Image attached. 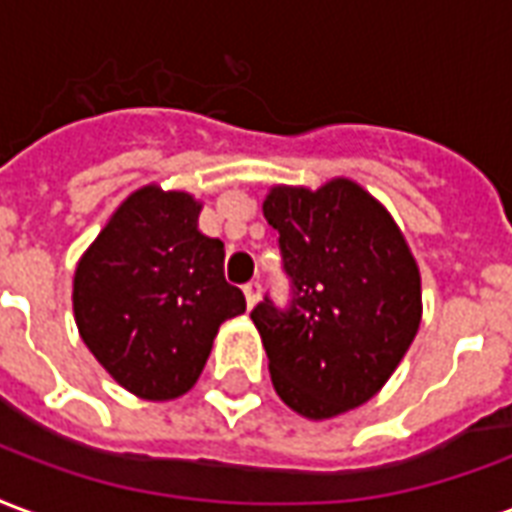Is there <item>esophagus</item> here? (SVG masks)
<instances>
[{
    "mask_svg": "<svg viewBox=\"0 0 512 512\" xmlns=\"http://www.w3.org/2000/svg\"><path fill=\"white\" fill-rule=\"evenodd\" d=\"M242 292H245V300H248V308H253L261 297V283L259 281H251L242 286Z\"/></svg>",
    "mask_w": 512,
    "mask_h": 512,
    "instance_id": "esophagus-1",
    "label": "esophagus"
}]
</instances>
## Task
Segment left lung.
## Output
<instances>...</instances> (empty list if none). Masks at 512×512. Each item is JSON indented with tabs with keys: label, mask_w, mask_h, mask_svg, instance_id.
Returning a JSON list of instances; mask_svg holds the SVG:
<instances>
[{
	"label": "left lung",
	"mask_w": 512,
	"mask_h": 512,
	"mask_svg": "<svg viewBox=\"0 0 512 512\" xmlns=\"http://www.w3.org/2000/svg\"><path fill=\"white\" fill-rule=\"evenodd\" d=\"M292 300L251 319L275 393L311 420L365 404L393 376L420 327V270L390 212L352 179L264 199Z\"/></svg>",
	"instance_id": "obj_1"
}]
</instances>
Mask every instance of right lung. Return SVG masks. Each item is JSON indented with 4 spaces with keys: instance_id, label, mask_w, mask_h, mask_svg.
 I'll return each mask as SVG.
<instances>
[{
    "instance_id": "right-lung-1",
    "label": "right lung",
    "mask_w": 512,
    "mask_h": 512,
    "mask_svg": "<svg viewBox=\"0 0 512 512\" xmlns=\"http://www.w3.org/2000/svg\"><path fill=\"white\" fill-rule=\"evenodd\" d=\"M201 204L158 185L130 193L73 278L78 333L108 374L144 401L196 384L218 327L245 311L223 278V242L199 231Z\"/></svg>"
}]
</instances>
